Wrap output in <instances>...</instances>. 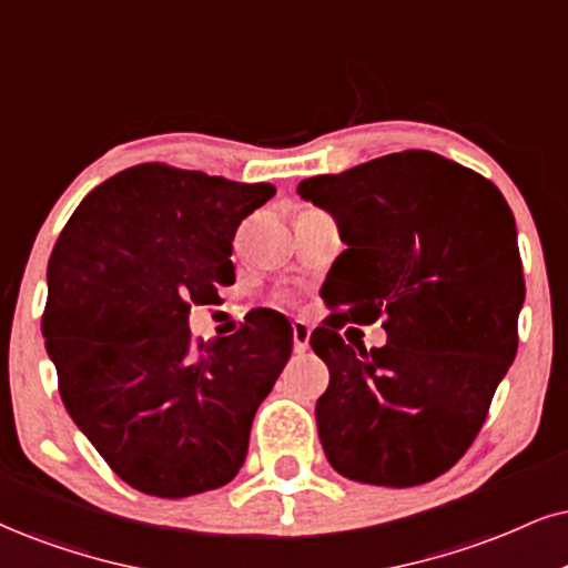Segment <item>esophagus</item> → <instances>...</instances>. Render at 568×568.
I'll use <instances>...</instances> for the list:
<instances>
[{"mask_svg":"<svg viewBox=\"0 0 568 568\" xmlns=\"http://www.w3.org/2000/svg\"><path fill=\"white\" fill-rule=\"evenodd\" d=\"M292 339H295V353H305L311 347V326L305 321H295L292 324Z\"/></svg>","mask_w":568,"mask_h":568,"instance_id":"34e87169","label":"esophagus"}]
</instances>
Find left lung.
<instances>
[{
	"instance_id": "left-lung-1",
	"label": "left lung",
	"mask_w": 568,
	"mask_h": 568,
	"mask_svg": "<svg viewBox=\"0 0 568 568\" xmlns=\"http://www.w3.org/2000/svg\"><path fill=\"white\" fill-rule=\"evenodd\" d=\"M297 194L347 244L321 286L332 316L311 334L328 366L316 403L328 464L363 485L437 479L479 434L519 347L514 213L493 181L426 150L305 179ZM379 317L384 348L341 339Z\"/></svg>"
}]
</instances>
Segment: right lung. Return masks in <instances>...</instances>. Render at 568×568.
Instances as JSON below:
<instances>
[{"label": "right lung", "mask_w": 568, "mask_h": 568, "mask_svg": "<svg viewBox=\"0 0 568 568\" xmlns=\"http://www.w3.org/2000/svg\"><path fill=\"white\" fill-rule=\"evenodd\" d=\"M276 186L134 165L75 207L47 265L41 332L60 397L139 493L189 498L236 477L257 405L292 355V326L257 307L192 345V305L234 284L231 242Z\"/></svg>", "instance_id": "add662e5"}]
</instances>
